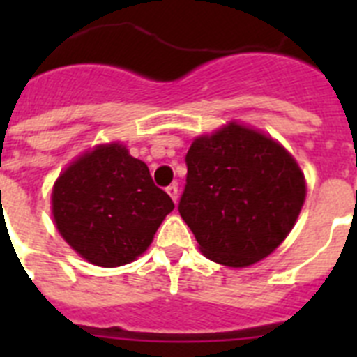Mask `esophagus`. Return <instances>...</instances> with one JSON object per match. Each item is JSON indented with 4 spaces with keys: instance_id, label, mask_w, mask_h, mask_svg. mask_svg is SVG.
Masks as SVG:
<instances>
[{
    "instance_id": "esophagus-1",
    "label": "esophagus",
    "mask_w": 357,
    "mask_h": 357,
    "mask_svg": "<svg viewBox=\"0 0 357 357\" xmlns=\"http://www.w3.org/2000/svg\"><path fill=\"white\" fill-rule=\"evenodd\" d=\"M166 193L169 195V197H172V200L175 202H178V185L175 184V182H173V184H169L168 188H166Z\"/></svg>"
}]
</instances>
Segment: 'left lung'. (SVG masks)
<instances>
[{"label":"left lung","instance_id":"left-lung-1","mask_svg":"<svg viewBox=\"0 0 357 357\" xmlns=\"http://www.w3.org/2000/svg\"><path fill=\"white\" fill-rule=\"evenodd\" d=\"M178 213L207 259L245 268L272 254L301 214L305 181L272 137L229 123L197 137L185 155Z\"/></svg>","mask_w":357,"mask_h":357}]
</instances>
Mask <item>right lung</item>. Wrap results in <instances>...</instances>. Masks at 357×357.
I'll return each instance as SVG.
<instances>
[{
	"instance_id": "1",
	"label": "right lung",
	"mask_w": 357,
	"mask_h": 357,
	"mask_svg": "<svg viewBox=\"0 0 357 357\" xmlns=\"http://www.w3.org/2000/svg\"><path fill=\"white\" fill-rule=\"evenodd\" d=\"M53 220L73 250L103 268L139 257L175 207L146 164L123 144H100L53 185Z\"/></svg>"
}]
</instances>
